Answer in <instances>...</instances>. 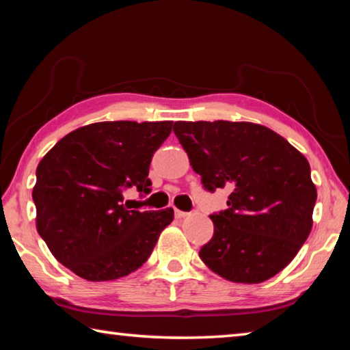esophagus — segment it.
Instances as JSON below:
<instances>
[{
	"label": "esophagus",
	"mask_w": 350,
	"mask_h": 350,
	"mask_svg": "<svg viewBox=\"0 0 350 350\" xmlns=\"http://www.w3.org/2000/svg\"><path fill=\"white\" fill-rule=\"evenodd\" d=\"M174 213H176V217H185V216H188V213L187 211H182V210H174Z\"/></svg>",
	"instance_id": "obj_1"
}]
</instances>
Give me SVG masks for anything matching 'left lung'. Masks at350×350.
<instances>
[{"label":"left lung","mask_w":350,"mask_h":350,"mask_svg":"<svg viewBox=\"0 0 350 350\" xmlns=\"http://www.w3.org/2000/svg\"><path fill=\"white\" fill-rule=\"evenodd\" d=\"M176 137L208 191L228 188L199 256L219 276L258 284L290 264L312 230L317 188L307 159L250 122H176Z\"/></svg>","instance_id":"8db88e82"}]
</instances>
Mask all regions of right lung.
Segmentation results:
<instances>
[{
	"label": "right lung",
	"instance_id": "obj_1",
	"mask_svg": "<svg viewBox=\"0 0 350 350\" xmlns=\"http://www.w3.org/2000/svg\"><path fill=\"white\" fill-rule=\"evenodd\" d=\"M173 122H98L64 135L41 159L32 199L38 234L64 267L88 281H112L150 258L173 208L128 210L123 191H151L152 154Z\"/></svg>",
	"mask_w": 350,
	"mask_h": 350
}]
</instances>
